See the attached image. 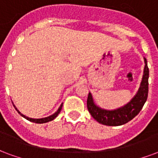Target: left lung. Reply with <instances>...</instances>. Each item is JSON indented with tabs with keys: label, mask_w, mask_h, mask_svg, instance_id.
<instances>
[{
	"label": "left lung",
	"mask_w": 158,
	"mask_h": 158,
	"mask_svg": "<svg viewBox=\"0 0 158 158\" xmlns=\"http://www.w3.org/2000/svg\"><path fill=\"white\" fill-rule=\"evenodd\" d=\"M143 77L140 82V87L131 100L125 105L113 110H107L97 105L93 101L91 93L87 97V109L94 119L104 125L109 126H118L125 125L135 118L140 113L142 107L146 103L148 95V78L149 69L147 66V59L144 58Z\"/></svg>",
	"instance_id": "1"
}]
</instances>
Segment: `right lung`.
I'll return each instance as SVG.
<instances>
[{
    "instance_id": "add662e5",
    "label": "right lung",
    "mask_w": 158,
    "mask_h": 158,
    "mask_svg": "<svg viewBox=\"0 0 158 158\" xmlns=\"http://www.w3.org/2000/svg\"><path fill=\"white\" fill-rule=\"evenodd\" d=\"M62 105H63V104H61V105L60 106V108L58 109V110H57V111H56L55 114H53L52 115H49V116H48V117H45V118H28V117L25 116L24 114H21L20 111H19V110H18V109L16 108V106H15L14 103H13V106H14L15 109L18 111V114H19L21 116H23V118H25L26 119H27V120H29V121H31V122H33V123H36V124H44V123H47V122L51 121V120H53V119H55V118H56L57 116H58V114H60V110H61V109H62Z\"/></svg>"
}]
</instances>
